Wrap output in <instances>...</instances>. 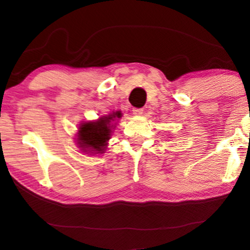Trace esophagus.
<instances>
[{"instance_id": "1", "label": "esophagus", "mask_w": 250, "mask_h": 250, "mask_svg": "<svg viewBox=\"0 0 250 250\" xmlns=\"http://www.w3.org/2000/svg\"><path fill=\"white\" fill-rule=\"evenodd\" d=\"M133 114H134L135 116H140V115H142V112H143V109L142 108H133Z\"/></svg>"}]
</instances>
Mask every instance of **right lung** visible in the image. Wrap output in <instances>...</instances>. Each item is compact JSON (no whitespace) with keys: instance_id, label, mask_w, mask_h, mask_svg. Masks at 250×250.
<instances>
[{"instance_id":"right-lung-1","label":"right lung","mask_w":250,"mask_h":250,"mask_svg":"<svg viewBox=\"0 0 250 250\" xmlns=\"http://www.w3.org/2000/svg\"><path fill=\"white\" fill-rule=\"evenodd\" d=\"M122 117L121 110L102 116L95 122H85L78 127L77 145L84 152L104 153L107 142L110 139L112 127L111 122Z\"/></svg>"}]
</instances>
